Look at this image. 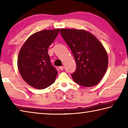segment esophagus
Wrapping results in <instances>:
<instances>
[{
  "instance_id": "obj_1",
  "label": "esophagus",
  "mask_w": 128,
  "mask_h": 128,
  "mask_svg": "<svg viewBox=\"0 0 128 128\" xmlns=\"http://www.w3.org/2000/svg\"><path fill=\"white\" fill-rule=\"evenodd\" d=\"M59 68L60 70H63V69H64V66H59Z\"/></svg>"
}]
</instances>
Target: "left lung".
Segmentation results:
<instances>
[{
  "label": "left lung",
  "instance_id": "1",
  "mask_svg": "<svg viewBox=\"0 0 128 128\" xmlns=\"http://www.w3.org/2000/svg\"><path fill=\"white\" fill-rule=\"evenodd\" d=\"M60 33L76 62V70L71 75L73 81L85 87L96 85L105 74L108 64L103 44L85 30L61 29Z\"/></svg>",
  "mask_w": 128,
  "mask_h": 128
}]
</instances>
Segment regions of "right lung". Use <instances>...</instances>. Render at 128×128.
<instances>
[{"label":"right lung","instance_id":"1","mask_svg":"<svg viewBox=\"0 0 128 128\" xmlns=\"http://www.w3.org/2000/svg\"><path fill=\"white\" fill-rule=\"evenodd\" d=\"M59 29L43 30L28 38L19 52L17 66L21 77L36 89H44L55 81L58 71L52 66L48 48L54 42Z\"/></svg>","mask_w":128,"mask_h":128}]
</instances>
